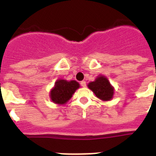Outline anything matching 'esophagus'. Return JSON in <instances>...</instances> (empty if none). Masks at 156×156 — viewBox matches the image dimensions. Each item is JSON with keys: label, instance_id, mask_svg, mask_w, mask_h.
Masks as SVG:
<instances>
[{"label": "esophagus", "instance_id": "obj_1", "mask_svg": "<svg viewBox=\"0 0 156 156\" xmlns=\"http://www.w3.org/2000/svg\"><path fill=\"white\" fill-rule=\"evenodd\" d=\"M80 84L83 87H87V83H86L85 81H82V82L80 83Z\"/></svg>", "mask_w": 156, "mask_h": 156}]
</instances>
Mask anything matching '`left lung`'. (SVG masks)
I'll return each mask as SVG.
<instances>
[{"instance_id":"8db88e82","label":"left lung","mask_w":156,"mask_h":156,"mask_svg":"<svg viewBox=\"0 0 156 156\" xmlns=\"http://www.w3.org/2000/svg\"><path fill=\"white\" fill-rule=\"evenodd\" d=\"M88 87L95 93L99 99L102 100H110L112 98L114 90L108 80L104 76H100L88 84Z\"/></svg>"}]
</instances>
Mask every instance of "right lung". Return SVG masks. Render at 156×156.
I'll return each instance as SVG.
<instances>
[{
	"mask_svg": "<svg viewBox=\"0 0 156 156\" xmlns=\"http://www.w3.org/2000/svg\"><path fill=\"white\" fill-rule=\"evenodd\" d=\"M79 84L76 81L57 80L55 83V87L51 90V100L55 104H63L68 101L78 88Z\"/></svg>",
	"mask_w": 156,
	"mask_h": 156,
	"instance_id": "1",
	"label": "right lung"
}]
</instances>
